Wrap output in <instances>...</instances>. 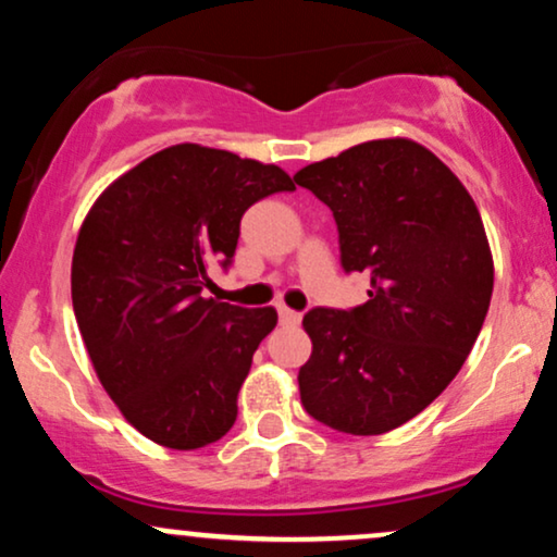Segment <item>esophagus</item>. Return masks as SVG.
<instances>
[{
    "mask_svg": "<svg viewBox=\"0 0 557 557\" xmlns=\"http://www.w3.org/2000/svg\"><path fill=\"white\" fill-rule=\"evenodd\" d=\"M277 317H280V324H298L300 322L298 311L287 309V306H277Z\"/></svg>",
    "mask_w": 557,
    "mask_h": 557,
    "instance_id": "esophagus-1",
    "label": "esophagus"
}]
</instances>
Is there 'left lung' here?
I'll return each instance as SVG.
<instances>
[{"label":"left lung","instance_id":"left-lung-1","mask_svg":"<svg viewBox=\"0 0 557 557\" xmlns=\"http://www.w3.org/2000/svg\"><path fill=\"white\" fill-rule=\"evenodd\" d=\"M327 203L345 272L372 280L356 309L304 317L306 413L345 434H385L424 411L474 348L492 253L474 198L424 146L382 138L293 177Z\"/></svg>","mask_w":557,"mask_h":557}]
</instances>
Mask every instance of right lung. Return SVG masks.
<instances>
[{
  "label": "right lung",
  "mask_w": 557,
  "mask_h": 557,
  "mask_svg": "<svg viewBox=\"0 0 557 557\" xmlns=\"http://www.w3.org/2000/svg\"><path fill=\"white\" fill-rule=\"evenodd\" d=\"M296 190L274 164L177 144L117 177L83 222L73 309L110 398L144 437L196 450L225 437L277 311L203 298L233 264L240 216Z\"/></svg>",
  "instance_id": "right-lung-1"
}]
</instances>
